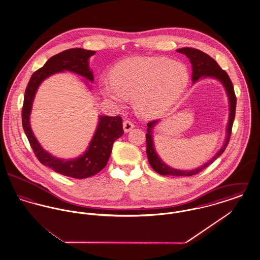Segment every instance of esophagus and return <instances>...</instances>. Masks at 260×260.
Returning <instances> with one entry per match:
<instances>
[{"label": "esophagus", "instance_id": "esophagus-1", "mask_svg": "<svg viewBox=\"0 0 260 260\" xmlns=\"http://www.w3.org/2000/svg\"><path fill=\"white\" fill-rule=\"evenodd\" d=\"M123 126H124V131L125 133H128L129 131H132L134 127H135V124L132 122V121H129V120H125L124 122V124H123Z\"/></svg>", "mask_w": 260, "mask_h": 260}]
</instances>
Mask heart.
I'll return each instance as SVG.
<instances>
[{
  "label": "heart",
  "instance_id": "heart-1",
  "mask_svg": "<svg viewBox=\"0 0 260 260\" xmlns=\"http://www.w3.org/2000/svg\"><path fill=\"white\" fill-rule=\"evenodd\" d=\"M189 81L183 63L166 57L136 56L119 62L111 78H103L102 93L115 101L134 96L136 110L145 117H158L181 96Z\"/></svg>",
  "mask_w": 260,
  "mask_h": 260
}]
</instances>
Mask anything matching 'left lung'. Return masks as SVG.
<instances>
[{
    "instance_id": "obj_1",
    "label": "left lung",
    "mask_w": 260,
    "mask_h": 260,
    "mask_svg": "<svg viewBox=\"0 0 260 260\" xmlns=\"http://www.w3.org/2000/svg\"><path fill=\"white\" fill-rule=\"evenodd\" d=\"M176 51L179 53L185 54L192 63V68H193L192 80H193V82L198 81L199 79L202 77H213V78L219 80L227 91L229 102H230V115H229V122L227 125V136H226V140H225V143H224L222 148L218 151V153L211 160L196 170H192V171L174 170L173 168H170L169 166H167L164 161H161V159L158 157L157 153L155 152L153 138H152V128L155 126V124L158 123V120L151 121L147 124L148 128H147V134L145 135L146 136V145H147L146 153H147V157H148L149 164L153 168V170L161 175L191 176V175H195L197 173H201L203 170L208 168L222 154L224 150L227 147L229 140H230V136L232 134V126H233L234 119H235L237 99H236L234 87H233V84H232L229 76L223 70L222 68H220V66L217 64V62L215 61L213 58H211L209 54L205 53L202 50L192 49V48H182Z\"/></svg>"
}]
</instances>
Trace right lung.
I'll list each match as a JSON object with an SVG mask.
<instances>
[{
    "label": "right lung",
    "mask_w": 260,
    "mask_h": 260,
    "mask_svg": "<svg viewBox=\"0 0 260 260\" xmlns=\"http://www.w3.org/2000/svg\"><path fill=\"white\" fill-rule=\"evenodd\" d=\"M94 53L92 50L76 48L51 56L42 68L33 73L25 89L22 125L38 160L55 173L74 178L90 177L105 168L111 155L113 143L124 135L122 118L120 116H101L95 135L86 153L77 159L67 161L51 156L41 147L30 127L29 117L38 87L50 75L66 70L81 75L92 82L93 75L88 67V58Z\"/></svg>",
    "instance_id": "right-lung-1"
}]
</instances>
